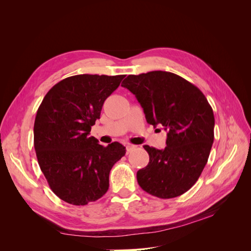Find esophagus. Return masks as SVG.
Masks as SVG:
<instances>
[{"label":"esophagus","instance_id":"esophagus-1","mask_svg":"<svg viewBox=\"0 0 251 251\" xmlns=\"http://www.w3.org/2000/svg\"><path fill=\"white\" fill-rule=\"evenodd\" d=\"M135 148H136L135 146H131V144H128V146H126V154L131 153V151H132Z\"/></svg>","mask_w":251,"mask_h":251}]
</instances>
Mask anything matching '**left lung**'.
<instances>
[{
  "mask_svg": "<svg viewBox=\"0 0 251 251\" xmlns=\"http://www.w3.org/2000/svg\"><path fill=\"white\" fill-rule=\"evenodd\" d=\"M121 86L137 98L148 124L168 132L164 149L143 146L150 161L137 172L138 184L161 199L181 196L199 179L214 142L215 117L206 97L166 71L128 75Z\"/></svg>",
  "mask_w": 251,
  "mask_h": 251,
  "instance_id": "obj_1",
  "label": "left lung"
}]
</instances>
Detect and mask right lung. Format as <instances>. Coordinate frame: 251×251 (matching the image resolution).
<instances>
[{"instance_id": "obj_1", "label": "right lung", "mask_w": 251, "mask_h": 251, "mask_svg": "<svg viewBox=\"0 0 251 251\" xmlns=\"http://www.w3.org/2000/svg\"><path fill=\"white\" fill-rule=\"evenodd\" d=\"M125 75L79 74L53 86L36 113L34 149L52 192L73 205L94 202L109 189L110 171L126 154L119 142L108 147L90 136L104 100Z\"/></svg>"}]
</instances>
